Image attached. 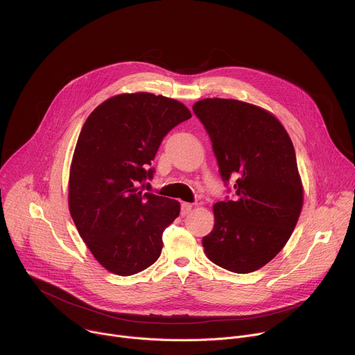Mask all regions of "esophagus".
<instances>
[{
  "label": "esophagus",
  "instance_id": "34e87169",
  "mask_svg": "<svg viewBox=\"0 0 355 355\" xmlns=\"http://www.w3.org/2000/svg\"><path fill=\"white\" fill-rule=\"evenodd\" d=\"M192 204H187V202H182V205H181V215L182 216H185V215H188L191 211H192Z\"/></svg>",
  "mask_w": 355,
  "mask_h": 355
}]
</instances>
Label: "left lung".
<instances>
[{
  "label": "left lung",
  "instance_id": "obj_1",
  "mask_svg": "<svg viewBox=\"0 0 355 355\" xmlns=\"http://www.w3.org/2000/svg\"><path fill=\"white\" fill-rule=\"evenodd\" d=\"M208 130L233 200L214 205V230L202 239L207 257L237 274L257 271L289 240L303 207L295 148L267 110L237 99L205 98L192 107Z\"/></svg>",
  "mask_w": 355,
  "mask_h": 355
}]
</instances>
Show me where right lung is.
Wrapping results in <instances>:
<instances>
[{"label": "right lung", "mask_w": 355, "mask_h": 355, "mask_svg": "<svg viewBox=\"0 0 355 355\" xmlns=\"http://www.w3.org/2000/svg\"><path fill=\"white\" fill-rule=\"evenodd\" d=\"M191 118L177 99L119 94L87 118L70 166L69 209L94 259L112 274H137L162 254L163 232L180 202L141 193L163 137Z\"/></svg>", "instance_id": "1"}]
</instances>
